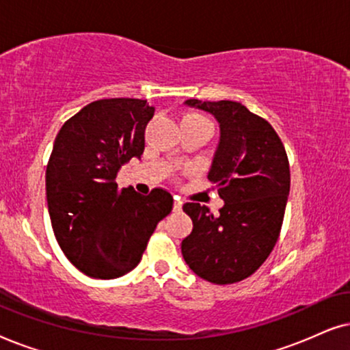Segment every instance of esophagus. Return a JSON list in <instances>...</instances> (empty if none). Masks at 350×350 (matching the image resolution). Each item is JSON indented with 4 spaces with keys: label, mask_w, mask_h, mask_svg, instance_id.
I'll return each instance as SVG.
<instances>
[{
    "label": "esophagus",
    "mask_w": 350,
    "mask_h": 350,
    "mask_svg": "<svg viewBox=\"0 0 350 350\" xmlns=\"http://www.w3.org/2000/svg\"><path fill=\"white\" fill-rule=\"evenodd\" d=\"M181 207H183V202H181L180 198H175V200H174V210H175V212H180Z\"/></svg>",
    "instance_id": "esophagus-1"
}]
</instances>
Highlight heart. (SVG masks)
<instances>
[{
    "mask_svg": "<svg viewBox=\"0 0 350 350\" xmlns=\"http://www.w3.org/2000/svg\"><path fill=\"white\" fill-rule=\"evenodd\" d=\"M183 121H207V119L199 116V114H186V116L183 118Z\"/></svg>",
    "mask_w": 350,
    "mask_h": 350,
    "instance_id": "b5f03b06",
    "label": "heart"
}]
</instances>
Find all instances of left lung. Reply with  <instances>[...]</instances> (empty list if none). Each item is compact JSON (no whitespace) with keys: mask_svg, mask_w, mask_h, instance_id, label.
Returning <instances> with one entry per match:
<instances>
[{"mask_svg":"<svg viewBox=\"0 0 350 350\" xmlns=\"http://www.w3.org/2000/svg\"><path fill=\"white\" fill-rule=\"evenodd\" d=\"M185 105L219 124L207 176L224 205L217 217L198 202L183 205L193 231L181 242V253L200 279L234 284L252 275L279 239L290 193L288 157L271 124L242 103L189 98Z\"/></svg>","mask_w":350,"mask_h":350,"instance_id":"1","label":"left lung"}]
</instances>
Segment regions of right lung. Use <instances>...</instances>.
Listing matches in <instances>:
<instances>
[{
	"label": "right lung",
	"instance_id": "1",
	"mask_svg": "<svg viewBox=\"0 0 350 350\" xmlns=\"http://www.w3.org/2000/svg\"><path fill=\"white\" fill-rule=\"evenodd\" d=\"M154 107L140 98H103L70 118L57 133L46 169L55 239L85 275L116 279L142 260L174 198L156 188L142 196L118 189V172L145 150Z\"/></svg>",
	"mask_w": 350,
	"mask_h": 350
}]
</instances>
